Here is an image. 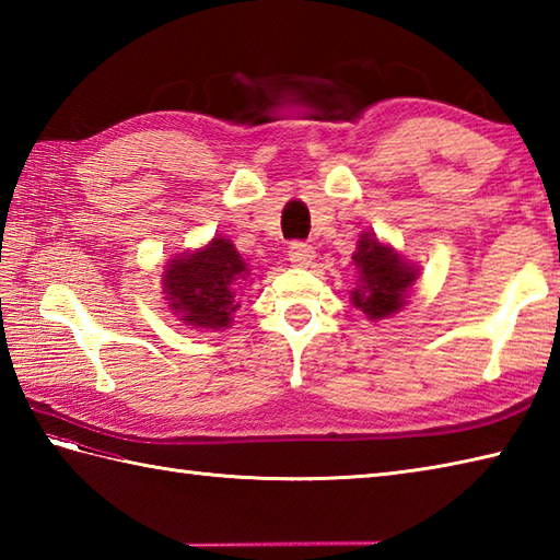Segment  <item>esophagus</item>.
Masks as SVG:
<instances>
[{
	"label": "esophagus",
	"mask_w": 560,
	"mask_h": 560,
	"mask_svg": "<svg viewBox=\"0 0 560 560\" xmlns=\"http://www.w3.org/2000/svg\"><path fill=\"white\" fill-rule=\"evenodd\" d=\"M289 259H291L293 267H311L313 259H315V249H313V245H307V243H293L289 247Z\"/></svg>",
	"instance_id": "obj_1"
}]
</instances>
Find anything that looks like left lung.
<instances>
[{"instance_id":"obj_1","label":"left lung","mask_w":560,"mask_h":560,"mask_svg":"<svg viewBox=\"0 0 560 560\" xmlns=\"http://www.w3.org/2000/svg\"><path fill=\"white\" fill-rule=\"evenodd\" d=\"M353 261L361 271V287L351 291V303L371 319L399 313L416 279V267L380 243L375 233H361Z\"/></svg>"}]
</instances>
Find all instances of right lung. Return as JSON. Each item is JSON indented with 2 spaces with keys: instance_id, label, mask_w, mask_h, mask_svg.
Wrapping results in <instances>:
<instances>
[{
  "instance_id": "right-lung-1",
  "label": "right lung",
  "mask_w": 560,
  "mask_h": 560,
  "mask_svg": "<svg viewBox=\"0 0 560 560\" xmlns=\"http://www.w3.org/2000/svg\"><path fill=\"white\" fill-rule=\"evenodd\" d=\"M237 279H247V265L229 237L213 241L171 259L163 271V293L173 311L189 327L221 329L241 307L235 301Z\"/></svg>"
}]
</instances>
